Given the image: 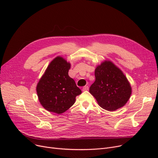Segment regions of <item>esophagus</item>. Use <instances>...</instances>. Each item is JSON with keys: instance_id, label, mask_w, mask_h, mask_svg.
Returning a JSON list of instances; mask_svg holds the SVG:
<instances>
[{"instance_id": "1", "label": "esophagus", "mask_w": 158, "mask_h": 158, "mask_svg": "<svg viewBox=\"0 0 158 158\" xmlns=\"http://www.w3.org/2000/svg\"><path fill=\"white\" fill-rule=\"evenodd\" d=\"M88 89H89V87L88 86H85L82 88V91H83V92H85V91H88Z\"/></svg>"}]
</instances>
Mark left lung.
Instances as JSON below:
<instances>
[{
    "mask_svg": "<svg viewBox=\"0 0 158 158\" xmlns=\"http://www.w3.org/2000/svg\"><path fill=\"white\" fill-rule=\"evenodd\" d=\"M95 81L89 92L102 108L113 111L121 108L130 98L132 88L126 76L113 62L105 60L95 70Z\"/></svg>",
    "mask_w": 158,
    "mask_h": 158,
    "instance_id": "1",
    "label": "left lung"
}]
</instances>
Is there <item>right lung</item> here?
I'll list each match as a JSON object with an SVG mask.
<instances>
[{"mask_svg":"<svg viewBox=\"0 0 158 158\" xmlns=\"http://www.w3.org/2000/svg\"><path fill=\"white\" fill-rule=\"evenodd\" d=\"M70 63L61 56L50 63L38 82L36 92L38 100L49 112L61 114L76 102L81 90L69 76Z\"/></svg>","mask_w":158,"mask_h":158,"instance_id":"add662e5","label":"right lung"}]
</instances>
